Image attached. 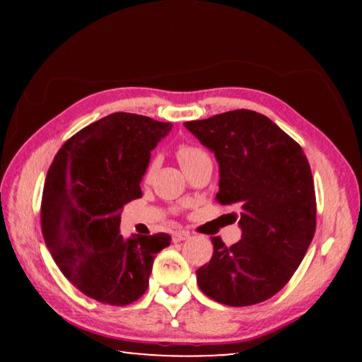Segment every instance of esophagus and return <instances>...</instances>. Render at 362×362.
Returning a JSON list of instances; mask_svg holds the SVG:
<instances>
[{"mask_svg":"<svg viewBox=\"0 0 362 362\" xmlns=\"http://www.w3.org/2000/svg\"><path fill=\"white\" fill-rule=\"evenodd\" d=\"M189 238V235L187 231H177V233H174L173 235V241L174 243H180V241H185V240H188Z\"/></svg>","mask_w":362,"mask_h":362,"instance_id":"esophagus-1","label":"esophagus"}]
</instances>
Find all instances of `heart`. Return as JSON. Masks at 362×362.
Masks as SVG:
<instances>
[{
    "mask_svg": "<svg viewBox=\"0 0 362 362\" xmlns=\"http://www.w3.org/2000/svg\"><path fill=\"white\" fill-rule=\"evenodd\" d=\"M204 158H209V155L203 150L199 148V146H194V145H189V144H182L179 145V148H177V159H179L182 169L188 168L189 164H193L196 161H199V159H204ZM156 168V161L153 159L150 161L148 166H146V173L145 175L148 177L153 170Z\"/></svg>",
    "mask_w": 362,
    "mask_h": 362,
    "instance_id": "obj_1",
    "label": "heart"
}]
</instances>
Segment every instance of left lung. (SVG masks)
Masks as SVG:
<instances>
[{"label": "left lung", "instance_id": "8db88e82", "mask_svg": "<svg viewBox=\"0 0 362 362\" xmlns=\"http://www.w3.org/2000/svg\"><path fill=\"white\" fill-rule=\"evenodd\" d=\"M185 127L217 158L216 199L241 211V240L226 247L212 238V259L196 269L199 289L228 306L265 302L289 283L315 236L308 159L296 140L252 110L188 121Z\"/></svg>", "mask_w": 362, "mask_h": 362}]
</instances>
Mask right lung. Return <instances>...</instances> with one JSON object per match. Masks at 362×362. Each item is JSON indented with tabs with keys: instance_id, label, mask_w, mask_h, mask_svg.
Instances as JSON below:
<instances>
[{
	"instance_id": "obj_1",
	"label": "right lung",
	"mask_w": 362,
	"mask_h": 362,
	"mask_svg": "<svg viewBox=\"0 0 362 362\" xmlns=\"http://www.w3.org/2000/svg\"><path fill=\"white\" fill-rule=\"evenodd\" d=\"M173 124L112 113L66 140L47 170L42 238L54 262L84 296L124 306L148 287L155 255L170 236L119 235L121 209L142 196L151 150Z\"/></svg>"
}]
</instances>
